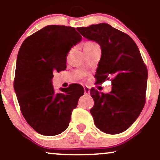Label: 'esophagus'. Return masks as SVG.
I'll list each match as a JSON object with an SVG mask.
<instances>
[{
	"label": "esophagus",
	"mask_w": 160,
	"mask_h": 160,
	"mask_svg": "<svg viewBox=\"0 0 160 160\" xmlns=\"http://www.w3.org/2000/svg\"><path fill=\"white\" fill-rule=\"evenodd\" d=\"M83 89H84V93L86 95H89L90 93V88L89 86H83Z\"/></svg>",
	"instance_id": "obj_1"
}]
</instances>
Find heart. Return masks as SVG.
<instances>
[{
  "label": "heart",
  "mask_w": 160,
  "mask_h": 160,
  "mask_svg": "<svg viewBox=\"0 0 160 160\" xmlns=\"http://www.w3.org/2000/svg\"><path fill=\"white\" fill-rule=\"evenodd\" d=\"M94 45H97V44L95 43H94V42L88 41L85 43V45H84V47H90V46H94Z\"/></svg>",
  "instance_id": "b5f03b06"
}]
</instances>
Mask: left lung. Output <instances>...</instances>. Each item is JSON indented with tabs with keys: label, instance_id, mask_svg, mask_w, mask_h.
<instances>
[{
	"label": "left lung",
	"instance_id": "left-lung-1",
	"mask_svg": "<svg viewBox=\"0 0 160 160\" xmlns=\"http://www.w3.org/2000/svg\"><path fill=\"white\" fill-rule=\"evenodd\" d=\"M84 38L98 43L102 56L96 71L97 83L112 77V90L104 94L92 88L90 110L95 126L115 135L126 131L140 115L145 104L148 69L136 43L128 34L107 23L78 28Z\"/></svg>",
	"mask_w": 160,
	"mask_h": 160
}]
</instances>
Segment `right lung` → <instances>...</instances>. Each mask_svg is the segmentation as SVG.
Wrapping results in <instances>:
<instances>
[{"instance_id":"right-lung-1","label":"right lung","mask_w":160,"mask_h":160,"mask_svg":"<svg viewBox=\"0 0 160 160\" xmlns=\"http://www.w3.org/2000/svg\"><path fill=\"white\" fill-rule=\"evenodd\" d=\"M82 37L74 28L51 25L24 40L17 56L14 90L25 120L40 135L53 136L68 127L84 89L71 84L56 92L53 72L66 69L68 53Z\"/></svg>"}]
</instances>
